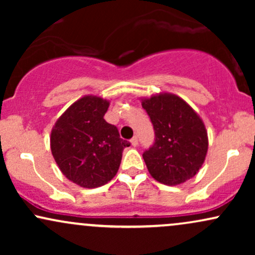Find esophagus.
<instances>
[{"label": "esophagus", "instance_id": "esophagus-1", "mask_svg": "<svg viewBox=\"0 0 255 255\" xmlns=\"http://www.w3.org/2000/svg\"><path fill=\"white\" fill-rule=\"evenodd\" d=\"M130 142H131V145L134 146V147H136L137 144H139V142H137V137H136V136H133V137H131Z\"/></svg>", "mask_w": 255, "mask_h": 255}]
</instances>
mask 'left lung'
Returning a JSON list of instances; mask_svg holds the SVG:
<instances>
[{"label":"left lung","mask_w":255,"mask_h":255,"mask_svg":"<svg viewBox=\"0 0 255 255\" xmlns=\"http://www.w3.org/2000/svg\"><path fill=\"white\" fill-rule=\"evenodd\" d=\"M141 105L156 134L154 144L142 154L151 176L166 186L194 177L209 148L207 130L200 116L172 93L141 98Z\"/></svg>","instance_id":"left-lung-1"}]
</instances>
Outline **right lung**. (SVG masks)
Masks as SVG:
<instances>
[{"label":"right lung","instance_id":"add662e5","mask_svg":"<svg viewBox=\"0 0 255 255\" xmlns=\"http://www.w3.org/2000/svg\"><path fill=\"white\" fill-rule=\"evenodd\" d=\"M109 104L98 96H84L52 127L50 148L55 162L64 176L84 188H96L113 180L122 152L130 145L104 120Z\"/></svg>","mask_w":255,"mask_h":255}]
</instances>
